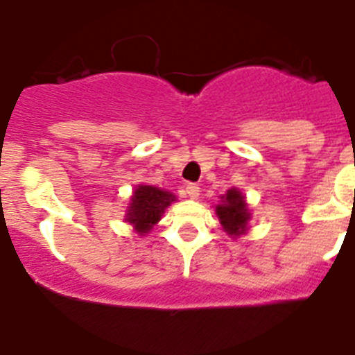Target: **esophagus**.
I'll return each mask as SVG.
<instances>
[{"label":"esophagus","mask_w":355,"mask_h":355,"mask_svg":"<svg viewBox=\"0 0 355 355\" xmlns=\"http://www.w3.org/2000/svg\"><path fill=\"white\" fill-rule=\"evenodd\" d=\"M185 193H187V196H189L191 200H198V196H200V187H198L196 184H189L185 187Z\"/></svg>","instance_id":"34e87169"}]
</instances>
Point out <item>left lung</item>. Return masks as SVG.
I'll list each match as a JSON object with an SVG mask.
<instances>
[{
    "label": "left lung",
    "mask_w": 355,
    "mask_h": 355,
    "mask_svg": "<svg viewBox=\"0 0 355 355\" xmlns=\"http://www.w3.org/2000/svg\"><path fill=\"white\" fill-rule=\"evenodd\" d=\"M216 214L225 232L232 237L245 233L248 221L251 219L244 194L237 189H230L225 196H221V203L216 207Z\"/></svg>",
    "instance_id": "8db88e82"
}]
</instances>
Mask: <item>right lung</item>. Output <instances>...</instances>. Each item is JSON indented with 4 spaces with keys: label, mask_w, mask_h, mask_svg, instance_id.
Wrapping results in <instances>:
<instances>
[{
    "label": "right lung",
    "mask_w": 355,
    "mask_h": 355,
    "mask_svg": "<svg viewBox=\"0 0 355 355\" xmlns=\"http://www.w3.org/2000/svg\"><path fill=\"white\" fill-rule=\"evenodd\" d=\"M171 201H175V194L154 185H138L127 207L125 221L130 223L139 235L148 233L161 221V216L166 207L171 205Z\"/></svg>",
    "instance_id": "right-lung-1"
}]
</instances>
